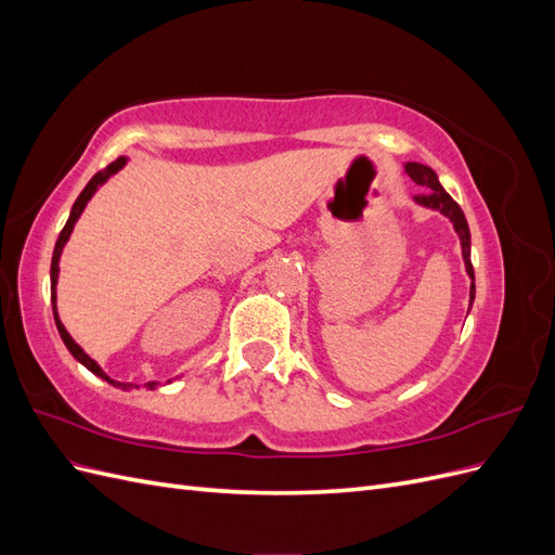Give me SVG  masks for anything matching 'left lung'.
<instances>
[{"label":"left lung","instance_id":"8db88e82","mask_svg":"<svg viewBox=\"0 0 555 555\" xmlns=\"http://www.w3.org/2000/svg\"><path fill=\"white\" fill-rule=\"evenodd\" d=\"M405 171L418 184V188L424 190L422 194L414 196V204H418L422 208H428V210L442 212L453 224V231H456V236L461 241L465 273L469 275V306H467V314H469V308H473V304H475V268H473V261H469V227L465 220V212L461 210L456 201H453L444 192L438 173H435L430 166L418 164V162H405Z\"/></svg>","mask_w":555,"mask_h":555}]
</instances>
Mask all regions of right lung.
Segmentation results:
<instances>
[{
	"label": "right lung",
	"mask_w": 555,
	"mask_h": 555,
	"mask_svg": "<svg viewBox=\"0 0 555 555\" xmlns=\"http://www.w3.org/2000/svg\"><path fill=\"white\" fill-rule=\"evenodd\" d=\"M125 164H127V157H117L113 164H108V166H106L104 171L94 173V176H92V180L86 184V190H82V192L78 194L76 204H74V208H72V212H69V220H66L64 229L60 231V238H57L55 249H53V261H50V304H53V317H55V326H57V331H60V338H62V343L66 345V349L72 351V357H74L78 363L86 365L92 375L102 377L104 382H108V384L117 386V389L129 391V389H139V384H129V382H117V379H111V377L102 371V365H99L94 359H90V357L86 354V351H82V347L72 338L69 331L64 328L62 319H60V314H57V280H60V257H62V251H64V245H66V241L72 238V231H74V227H76V222H78V217L82 215V210H86V206L90 204V198L96 194V190L102 188V184H106V182H108V178H111V176H115L117 171L125 169ZM169 382H171V379H169ZM145 386H147L150 391H153V389H157V386H162V384H159V382H147Z\"/></svg>",
	"instance_id": "right-lung-1"
}]
</instances>
